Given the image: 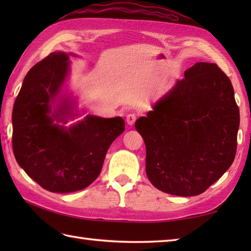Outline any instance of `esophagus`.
Returning a JSON list of instances; mask_svg holds the SVG:
<instances>
[{
	"instance_id": "1",
	"label": "esophagus",
	"mask_w": 251,
	"mask_h": 251,
	"mask_svg": "<svg viewBox=\"0 0 251 251\" xmlns=\"http://www.w3.org/2000/svg\"><path fill=\"white\" fill-rule=\"evenodd\" d=\"M126 122L129 126L134 125L135 122H136V115L135 114H128L126 116Z\"/></svg>"
}]
</instances>
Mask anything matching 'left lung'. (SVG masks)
<instances>
[{"instance_id": "obj_1", "label": "left lung", "mask_w": 251, "mask_h": 251, "mask_svg": "<svg viewBox=\"0 0 251 251\" xmlns=\"http://www.w3.org/2000/svg\"><path fill=\"white\" fill-rule=\"evenodd\" d=\"M135 127L151 183L168 194L200 195L235 158L239 110L230 78L216 63H195Z\"/></svg>"}]
</instances>
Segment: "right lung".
Segmentation results:
<instances>
[{"mask_svg": "<svg viewBox=\"0 0 251 251\" xmlns=\"http://www.w3.org/2000/svg\"><path fill=\"white\" fill-rule=\"evenodd\" d=\"M70 56L54 51L26 74L13 108L16 161L42 188L70 193L97 179L111 143L125 130L121 116H81L75 98L65 92Z\"/></svg>", "mask_w": 251, "mask_h": 251, "instance_id": "obj_1", "label": "right lung"}]
</instances>
